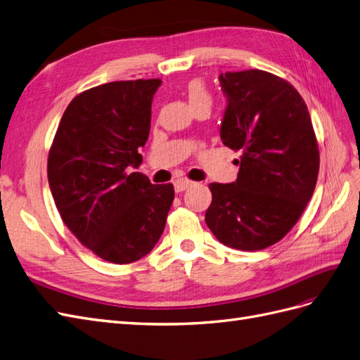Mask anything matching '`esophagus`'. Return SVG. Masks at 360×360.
I'll return each instance as SVG.
<instances>
[{"mask_svg":"<svg viewBox=\"0 0 360 360\" xmlns=\"http://www.w3.org/2000/svg\"><path fill=\"white\" fill-rule=\"evenodd\" d=\"M193 186V182L188 181V179H178L174 181V190H176V193H182L186 191L188 187Z\"/></svg>","mask_w":360,"mask_h":360,"instance_id":"obj_1","label":"esophagus"}]
</instances>
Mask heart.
Returning <instances> with one entry per match:
<instances>
[{"instance_id":"b5f03b06","label":"heart","mask_w":360,"mask_h":360,"mask_svg":"<svg viewBox=\"0 0 360 360\" xmlns=\"http://www.w3.org/2000/svg\"><path fill=\"white\" fill-rule=\"evenodd\" d=\"M187 97L191 108H196L199 105L211 106V94L207 88V85L200 79H193L187 84Z\"/></svg>"}]
</instances>
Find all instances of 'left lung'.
<instances>
[{
	"mask_svg": "<svg viewBox=\"0 0 360 360\" xmlns=\"http://www.w3.org/2000/svg\"><path fill=\"white\" fill-rule=\"evenodd\" d=\"M219 82L228 100L220 140L240 152V169L234 182L208 186L205 222L220 243L264 250L290 231L315 190V131L289 82L262 70L225 72Z\"/></svg>",
	"mask_w": 360,
	"mask_h": 360,
	"instance_id": "8db88e82",
	"label": "left lung"
}]
</instances>
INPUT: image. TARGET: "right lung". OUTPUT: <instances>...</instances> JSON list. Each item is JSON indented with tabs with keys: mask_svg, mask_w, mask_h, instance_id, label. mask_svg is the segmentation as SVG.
Here are the masks:
<instances>
[{
	"mask_svg": "<svg viewBox=\"0 0 360 360\" xmlns=\"http://www.w3.org/2000/svg\"><path fill=\"white\" fill-rule=\"evenodd\" d=\"M162 82H110L65 109L49 153V184L60 217L82 245L115 264L140 260L164 231L172 184L153 186L136 169Z\"/></svg>",
	"mask_w": 360,
	"mask_h": 360,
	"instance_id": "obj_1",
	"label": "right lung"
}]
</instances>
